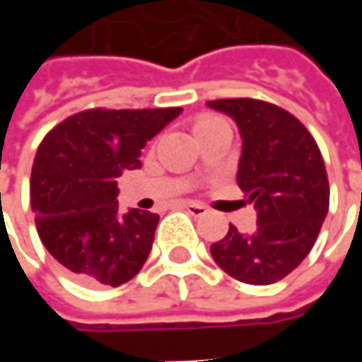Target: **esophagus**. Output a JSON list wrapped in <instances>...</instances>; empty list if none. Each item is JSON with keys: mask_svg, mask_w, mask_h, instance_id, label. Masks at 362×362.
Here are the masks:
<instances>
[{"mask_svg": "<svg viewBox=\"0 0 362 362\" xmlns=\"http://www.w3.org/2000/svg\"><path fill=\"white\" fill-rule=\"evenodd\" d=\"M184 207H186V209H188L192 215H196V217H199V215H205V213L209 211V209H207L204 204H197V202H184Z\"/></svg>", "mask_w": 362, "mask_h": 362, "instance_id": "34e87169", "label": "esophagus"}]
</instances>
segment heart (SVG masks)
Wrapping results in <instances>:
<instances>
[{"mask_svg":"<svg viewBox=\"0 0 362 362\" xmlns=\"http://www.w3.org/2000/svg\"><path fill=\"white\" fill-rule=\"evenodd\" d=\"M211 119H217V118H202L197 124H204V122H211Z\"/></svg>","mask_w":362,"mask_h":362,"instance_id":"heart-1","label":"heart"}]
</instances>
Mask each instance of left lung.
Here are the masks:
<instances>
[{
    "mask_svg": "<svg viewBox=\"0 0 362 362\" xmlns=\"http://www.w3.org/2000/svg\"><path fill=\"white\" fill-rule=\"evenodd\" d=\"M209 108L228 114L243 137L236 182L258 211L252 233L211 244L217 266L250 285H272L303 262L329 207L324 158L310 132L291 112L258 98H219Z\"/></svg>",
    "mask_w": 362,
    "mask_h": 362,
    "instance_id": "left-lung-1",
    "label": "left lung"
}]
</instances>
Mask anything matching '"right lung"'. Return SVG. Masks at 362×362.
Returning <instances> with one entry per match:
<instances>
[{
    "instance_id": "add662e5",
    "label": "right lung",
    "mask_w": 362,
    "mask_h": 362,
    "mask_svg": "<svg viewBox=\"0 0 362 362\" xmlns=\"http://www.w3.org/2000/svg\"><path fill=\"white\" fill-rule=\"evenodd\" d=\"M182 108L77 112L46 134L30 173L40 240L75 281L118 287L149 258L158 215L118 211V178Z\"/></svg>"
}]
</instances>
